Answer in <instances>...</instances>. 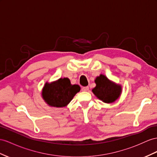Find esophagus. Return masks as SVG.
<instances>
[{
  "label": "esophagus",
  "mask_w": 157,
  "mask_h": 157,
  "mask_svg": "<svg viewBox=\"0 0 157 157\" xmlns=\"http://www.w3.org/2000/svg\"><path fill=\"white\" fill-rule=\"evenodd\" d=\"M82 90L83 91H87L88 90H89V87H88V86H86V87H82Z\"/></svg>",
  "instance_id": "1"
}]
</instances>
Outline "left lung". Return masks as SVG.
<instances>
[{"label":"left lung","mask_w":157,"mask_h":157,"mask_svg":"<svg viewBox=\"0 0 157 157\" xmlns=\"http://www.w3.org/2000/svg\"><path fill=\"white\" fill-rule=\"evenodd\" d=\"M95 82L96 86L92 91L96 97L103 102L113 103L119 97L121 87L111 82L104 75H100L95 79Z\"/></svg>","instance_id":"obj_1"}]
</instances>
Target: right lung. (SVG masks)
Listing matches in <instances>:
<instances>
[{
    "instance_id": "obj_1",
    "label": "right lung",
    "mask_w": 157,
    "mask_h": 157,
    "mask_svg": "<svg viewBox=\"0 0 157 157\" xmlns=\"http://www.w3.org/2000/svg\"><path fill=\"white\" fill-rule=\"evenodd\" d=\"M80 91L78 85H71L68 78H60L51 83H46L42 90V97L52 107L66 106Z\"/></svg>"
}]
</instances>
